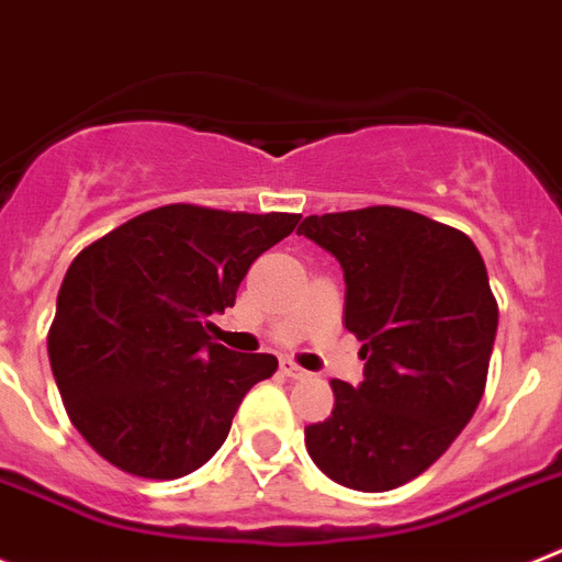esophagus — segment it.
I'll return each instance as SVG.
<instances>
[{
  "mask_svg": "<svg viewBox=\"0 0 562 562\" xmlns=\"http://www.w3.org/2000/svg\"><path fill=\"white\" fill-rule=\"evenodd\" d=\"M280 370L288 375V379H296V382H302V379H308V375H311L308 370H302L300 364H294L291 359H282Z\"/></svg>",
  "mask_w": 562,
  "mask_h": 562,
  "instance_id": "1",
  "label": "esophagus"
}]
</instances>
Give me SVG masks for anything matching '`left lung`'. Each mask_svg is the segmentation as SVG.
Instances as JSON below:
<instances>
[{"instance_id":"left-lung-1","label":"left lung","mask_w":562,"mask_h":562,"mask_svg":"<svg viewBox=\"0 0 562 562\" xmlns=\"http://www.w3.org/2000/svg\"><path fill=\"white\" fill-rule=\"evenodd\" d=\"M296 234L345 271V328L364 379H334V413L305 427L330 481L387 492L422 475L484 396L497 330L481 251L463 232L398 206L311 214Z\"/></svg>"}]
</instances>
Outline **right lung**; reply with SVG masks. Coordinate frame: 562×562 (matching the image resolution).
I'll return each instance as SVG.
<instances>
[{"instance_id": "right-lung-1", "label": "right lung", "mask_w": 562, "mask_h": 562, "mask_svg": "<svg viewBox=\"0 0 562 562\" xmlns=\"http://www.w3.org/2000/svg\"><path fill=\"white\" fill-rule=\"evenodd\" d=\"M300 214L172 203L90 243L58 288L47 353L72 427L101 458L172 481L221 450L243 396L277 370L271 353L212 341L251 262Z\"/></svg>"}]
</instances>
